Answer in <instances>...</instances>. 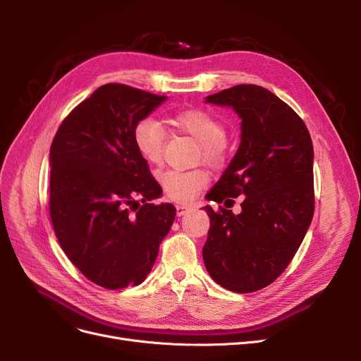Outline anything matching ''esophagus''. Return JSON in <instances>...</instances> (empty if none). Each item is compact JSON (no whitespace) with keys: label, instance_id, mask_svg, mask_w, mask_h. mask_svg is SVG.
I'll return each instance as SVG.
<instances>
[{"label":"esophagus","instance_id":"obj_1","mask_svg":"<svg viewBox=\"0 0 361 361\" xmlns=\"http://www.w3.org/2000/svg\"><path fill=\"white\" fill-rule=\"evenodd\" d=\"M176 209H177V215H178V216H183V215L190 212L192 207H190V206H184V204H177Z\"/></svg>","mask_w":361,"mask_h":361}]
</instances>
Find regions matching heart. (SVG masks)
<instances>
[{
  "label": "heart",
  "instance_id": "obj_1",
  "mask_svg": "<svg viewBox=\"0 0 361 361\" xmlns=\"http://www.w3.org/2000/svg\"><path fill=\"white\" fill-rule=\"evenodd\" d=\"M176 127L199 143V159L211 166L224 162L226 154V128L224 123L209 111L190 108L178 112L174 117ZM165 128L152 118L140 120L133 130V142L136 150L149 165H161L164 161ZM211 176L206 169L197 168L190 171L169 169L159 177L165 196L177 203L192 202L197 193L209 184Z\"/></svg>",
  "mask_w": 361,
  "mask_h": 361
}]
</instances>
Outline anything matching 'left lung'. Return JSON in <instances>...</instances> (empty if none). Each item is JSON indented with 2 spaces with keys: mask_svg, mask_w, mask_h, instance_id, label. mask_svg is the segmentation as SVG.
<instances>
[{
  "mask_svg": "<svg viewBox=\"0 0 361 361\" xmlns=\"http://www.w3.org/2000/svg\"><path fill=\"white\" fill-rule=\"evenodd\" d=\"M241 118L237 154L206 200L244 196L241 212L203 209L211 226L203 245L206 271L221 287L253 293L286 269L314 212L313 143L295 111L271 90L237 85L206 97ZM231 207V206H226Z\"/></svg>",
  "mask_w": 361,
  "mask_h": 361,
  "instance_id": "left-lung-1",
  "label": "left lung"
}]
</instances>
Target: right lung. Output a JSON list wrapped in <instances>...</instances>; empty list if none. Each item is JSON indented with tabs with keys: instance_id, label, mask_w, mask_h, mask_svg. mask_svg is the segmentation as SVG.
Instances as JSON below:
<instances>
[{
	"instance_id": "obj_1",
	"label": "right lung",
	"mask_w": 361,
	"mask_h": 361,
	"mask_svg": "<svg viewBox=\"0 0 361 361\" xmlns=\"http://www.w3.org/2000/svg\"><path fill=\"white\" fill-rule=\"evenodd\" d=\"M166 97L108 83L75 106L49 150V215L66 256L108 290L139 286L176 218L133 142ZM137 198L144 204L140 207Z\"/></svg>"
}]
</instances>
